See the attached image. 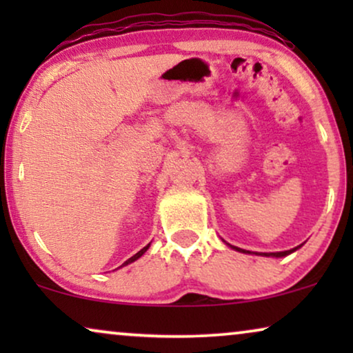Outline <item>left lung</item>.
Masks as SVG:
<instances>
[{
    "label": "left lung",
    "instance_id": "obj_1",
    "mask_svg": "<svg viewBox=\"0 0 353 353\" xmlns=\"http://www.w3.org/2000/svg\"><path fill=\"white\" fill-rule=\"evenodd\" d=\"M231 248L233 249H236V250H239V252H249V250H244V249H239V248H234V245H231ZM299 248H294V249H291V250H284V252H270V254H260V255H265V257H286V255H289V254H292L294 250H297ZM250 254V252H249Z\"/></svg>",
    "mask_w": 353,
    "mask_h": 353
}]
</instances>
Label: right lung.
<instances>
[{"label":"right lung","instance_id":"right-lung-1","mask_svg":"<svg viewBox=\"0 0 353 353\" xmlns=\"http://www.w3.org/2000/svg\"><path fill=\"white\" fill-rule=\"evenodd\" d=\"M149 245H151V244H148V245H146V248H143L141 250H139V252H137V254H134V255H133V257H130V259L127 260V262H125V263H123V267H125V265L132 263V262H134V260H138L139 257H141V255H143L144 252H146V250L149 249Z\"/></svg>","mask_w":353,"mask_h":353}]
</instances>
